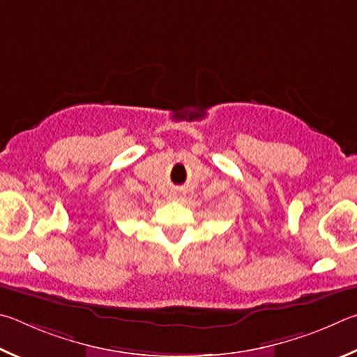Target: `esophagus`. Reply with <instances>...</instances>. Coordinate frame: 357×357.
<instances>
[{"label": "esophagus", "instance_id": "1", "mask_svg": "<svg viewBox=\"0 0 357 357\" xmlns=\"http://www.w3.org/2000/svg\"><path fill=\"white\" fill-rule=\"evenodd\" d=\"M177 196H178V195H177V192H174V195H172V197H174V199H177Z\"/></svg>", "mask_w": 357, "mask_h": 357}]
</instances>
